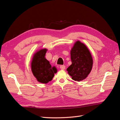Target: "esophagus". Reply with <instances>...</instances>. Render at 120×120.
I'll return each mask as SVG.
<instances>
[{
    "mask_svg": "<svg viewBox=\"0 0 120 120\" xmlns=\"http://www.w3.org/2000/svg\"><path fill=\"white\" fill-rule=\"evenodd\" d=\"M65 68H66V66L64 65H61V66H60V68L61 70H64Z\"/></svg>",
    "mask_w": 120,
    "mask_h": 120,
    "instance_id": "34e87169",
    "label": "esophagus"
}]
</instances>
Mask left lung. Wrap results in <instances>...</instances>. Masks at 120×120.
Wrapping results in <instances>:
<instances>
[{"label": "left lung", "mask_w": 120, "mask_h": 120, "mask_svg": "<svg viewBox=\"0 0 120 120\" xmlns=\"http://www.w3.org/2000/svg\"><path fill=\"white\" fill-rule=\"evenodd\" d=\"M71 64L67 68L68 74L75 81L85 79L91 71L93 61L91 54L82 43L78 41L71 52Z\"/></svg>", "instance_id": "1"}]
</instances>
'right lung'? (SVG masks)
<instances>
[{
  "instance_id": "add662e5",
  "label": "right lung",
  "mask_w": 120,
  "mask_h": 120,
  "mask_svg": "<svg viewBox=\"0 0 120 120\" xmlns=\"http://www.w3.org/2000/svg\"><path fill=\"white\" fill-rule=\"evenodd\" d=\"M46 49H42L35 53L31 62V71L40 82L46 83L51 81L56 72L55 67H52L45 56Z\"/></svg>"
}]
</instances>
